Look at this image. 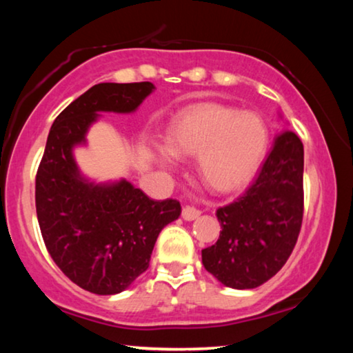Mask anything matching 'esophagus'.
Instances as JSON below:
<instances>
[{"mask_svg": "<svg viewBox=\"0 0 353 353\" xmlns=\"http://www.w3.org/2000/svg\"><path fill=\"white\" fill-rule=\"evenodd\" d=\"M199 214H201V212H199L196 207L185 205V207L182 208V218H183L185 221H194L196 218H199Z\"/></svg>", "mask_w": 353, "mask_h": 353, "instance_id": "1", "label": "esophagus"}]
</instances>
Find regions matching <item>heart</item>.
Segmentation results:
<instances>
[{"label": "heart", "mask_w": 353, "mask_h": 353, "mask_svg": "<svg viewBox=\"0 0 353 353\" xmlns=\"http://www.w3.org/2000/svg\"><path fill=\"white\" fill-rule=\"evenodd\" d=\"M166 143L179 157H198L196 166L207 187L230 193L249 183L259 171L271 135L256 113L202 103L172 118ZM160 160L171 163V154L160 149Z\"/></svg>", "instance_id": "heart-1"}]
</instances>
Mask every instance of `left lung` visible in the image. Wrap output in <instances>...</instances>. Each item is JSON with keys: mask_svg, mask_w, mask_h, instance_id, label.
<instances>
[{"mask_svg": "<svg viewBox=\"0 0 353 353\" xmlns=\"http://www.w3.org/2000/svg\"><path fill=\"white\" fill-rule=\"evenodd\" d=\"M223 230L202 250V265L221 283L250 290L282 270L303 218V145L294 132L277 137L254 183L219 207Z\"/></svg>", "mask_w": 353, "mask_h": 353, "instance_id": "obj_1", "label": "left lung"}]
</instances>
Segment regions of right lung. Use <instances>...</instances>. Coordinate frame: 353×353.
<instances>
[{
  "instance_id": "obj_1",
  "label": "right lung",
  "mask_w": 353,
  "mask_h": 353,
  "mask_svg": "<svg viewBox=\"0 0 353 353\" xmlns=\"http://www.w3.org/2000/svg\"><path fill=\"white\" fill-rule=\"evenodd\" d=\"M151 82H103L52 123L35 176V210L51 259L71 282L94 294L126 290L149 268L157 236L181 214L176 199L154 201L126 181L93 185L77 172L71 149L85 140L97 112H134Z\"/></svg>"
}]
</instances>
